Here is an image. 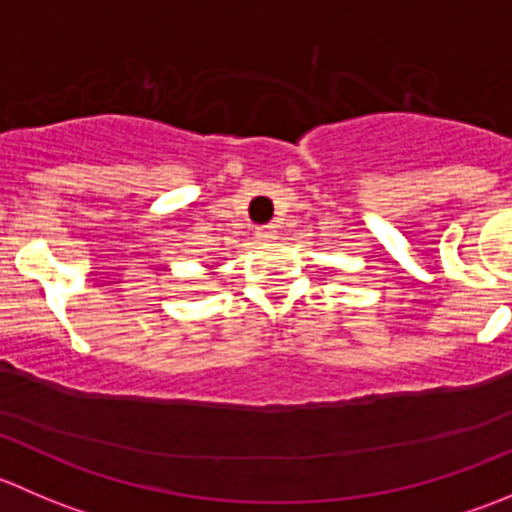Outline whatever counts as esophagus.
<instances>
[{
  "mask_svg": "<svg viewBox=\"0 0 512 512\" xmlns=\"http://www.w3.org/2000/svg\"><path fill=\"white\" fill-rule=\"evenodd\" d=\"M255 235L260 237V240H272V237L277 235V230L272 225H260V227H255Z\"/></svg>",
  "mask_w": 512,
  "mask_h": 512,
  "instance_id": "obj_1",
  "label": "esophagus"
}]
</instances>
